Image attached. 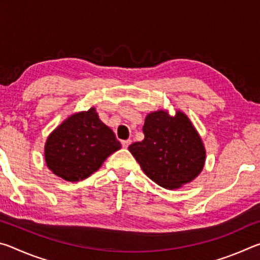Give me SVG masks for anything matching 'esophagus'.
Masks as SVG:
<instances>
[{
  "label": "esophagus",
  "instance_id": "34e87169",
  "mask_svg": "<svg viewBox=\"0 0 260 260\" xmlns=\"http://www.w3.org/2000/svg\"><path fill=\"white\" fill-rule=\"evenodd\" d=\"M132 143V141L131 140H124V141H121V146H122V148H128V146L129 144Z\"/></svg>",
  "mask_w": 260,
  "mask_h": 260
}]
</instances>
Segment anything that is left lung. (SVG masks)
<instances>
[{
  "mask_svg": "<svg viewBox=\"0 0 260 260\" xmlns=\"http://www.w3.org/2000/svg\"><path fill=\"white\" fill-rule=\"evenodd\" d=\"M144 140L128 150L141 169L158 186L178 189L191 182L205 164V148L189 118L180 110L149 113L143 125Z\"/></svg>",
  "mask_w": 260,
  "mask_h": 260,
  "instance_id": "1",
  "label": "left lung"
}]
</instances>
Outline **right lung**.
Instances as JSON below:
<instances>
[{"label":"right lung","mask_w":260,"mask_h":260,"mask_svg":"<svg viewBox=\"0 0 260 260\" xmlns=\"http://www.w3.org/2000/svg\"><path fill=\"white\" fill-rule=\"evenodd\" d=\"M121 144L111 128L100 120L95 108L74 113L48 136L45 159L48 169L70 182L96 172Z\"/></svg>","instance_id":"right-lung-1"}]
</instances>
